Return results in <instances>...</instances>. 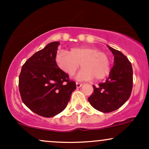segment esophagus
I'll return each instance as SVG.
<instances>
[{
	"label": "esophagus",
	"instance_id": "obj_1",
	"mask_svg": "<svg viewBox=\"0 0 149 149\" xmlns=\"http://www.w3.org/2000/svg\"><path fill=\"white\" fill-rule=\"evenodd\" d=\"M76 87H77V88H80V87L82 86V85H83V84H82V83H78V82H76Z\"/></svg>",
	"mask_w": 149,
	"mask_h": 149
}]
</instances>
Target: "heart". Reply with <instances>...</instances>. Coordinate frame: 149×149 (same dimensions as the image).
Wrapping results in <instances>:
<instances>
[{
	"label": "heart",
	"mask_w": 149,
	"mask_h": 149,
	"mask_svg": "<svg viewBox=\"0 0 149 149\" xmlns=\"http://www.w3.org/2000/svg\"><path fill=\"white\" fill-rule=\"evenodd\" d=\"M59 67L70 76L75 74L80 66L83 69L77 76L80 80H102L110 72L111 59L107 53L95 47H73L69 53L60 51L56 55Z\"/></svg>",
	"instance_id": "b5f03b06"
}]
</instances>
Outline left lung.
Returning a JSON list of instances; mask_svg holds the SVG:
<instances>
[{
  "label": "left lung",
  "mask_w": 149,
  "mask_h": 149,
  "mask_svg": "<svg viewBox=\"0 0 149 149\" xmlns=\"http://www.w3.org/2000/svg\"><path fill=\"white\" fill-rule=\"evenodd\" d=\"M114 55V65L109 78L97 86L88 97L92 107L103 113H109L122 107L130 98L133 85L131 62L122 52L109 47Z\"/></svg>",
  "instance_id": "8db88e82"
}]
</instances>
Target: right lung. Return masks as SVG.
<instances>
[{"label":"right lung","instance_id":"add662e5","mask_svg":"<svg viewBox=\"0 0 149 149\" xmlns=\"http://www.w3.org/2000/svg\"><path fill=\"white\" fill-rule=\"evenodd\" d=\"M59 42L47 44L24 64L19 76L22 102L30 110L50 118L67 106L76 83L58 67L56 62Z\"/></svg>","mask_w":149,"mask_h":149}]
</instances>
